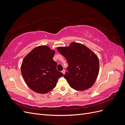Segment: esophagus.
<instances>
[{
    "mask_svg": "<svg viewBox=\"0 0 125 125\" xmlns=\"http://www.w3.org/2000/svg\"><path fill=\"white\" fill-rule=\"evenodd\" d=\"M62 73L63 74H65V70H63L62 71Z\"/></svg>",
    "mask_w": 125,
    "mask_h": 125,
    "instance_id": "obj_1",
    "label": "esophagus"
}]
</instances>
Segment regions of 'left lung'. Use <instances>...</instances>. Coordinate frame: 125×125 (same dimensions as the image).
Returning <instances> with one entry per match:
<instances>
[{
  "label": "left lung",
  "instance_id": "obj_1",
  "mask_svg": "<svg viewBox=\"0 0 125 125\" xmlns=\"http://www.w3.org/2000/svg\"><path fill=\"white\" fill-rule=\"evenodd\" d=\"M57 50L65 57L68 67L63 77L71 88L84 91L95 83L99 73V60L97 55L81 43L72 42L68 47Z\"/></svg>",
  "mask_w": 125,
  "mask_h": 125
}]
</instances>
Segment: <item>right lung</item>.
Returning <instances> with one entry per match:
<instances>
[{
  "label": "right lung",
  "instance_id": "right-lung-1",
  "mask_svg": "<svg viewBox=\"0 0 125 125\" xmlns=\"http://www.w3.org/2000/svg\"><path fill=\"white\" fill-rule=\"evenodd\" d=\"M55 51L45 45L37 46L24 58L21 71L25 82L33 91L46 94L55 88L58 79L63 75L57 70L52 59Z\"/></svg>",
  "mask_w": 125,
  "mask_h": 125
}]
</instances>
